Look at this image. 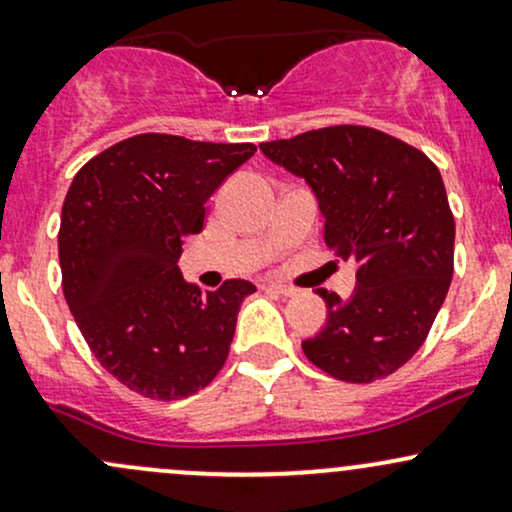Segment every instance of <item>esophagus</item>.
Listing matches in <instances>:
<instances>
[{
  "mask_svg": "<svg viewBox=\"0 0 512 512\" xmlns=\"http://www.w3.org/2000/svg\"><path fill=\"white\" fill-rule=\"evenodd\" d=\"M263 288L273 290V293H278V295H285V298H290V295L298 293V288H293V285H283V283H266Z\"/></svg>",
  "mask_w": 512,
  "mask_h": 512,
  "instance_id": "34e87169",
  "label": "esophagus"
}]
</instances>
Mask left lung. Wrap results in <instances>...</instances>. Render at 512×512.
<instances>
[{"instance_id": "obj_1", "label": "left lung", "mask_w": 512, "mask_h": 512, "mask_svg": "<svg viewBox=\"0 0 512 512\" xmlns=\"http://www.w3.org/2000/svg\"><path fill=\"white\" fill-rule=\"evenodd\" d=\"M261 151L305 178L324 244L359 266L349 300L317 290L327 324L302 351L339 381L390 376L425 342L452 283L454 217L437 166L405 141L354 124L266 141Z\"/></svg>"}]
</instances>
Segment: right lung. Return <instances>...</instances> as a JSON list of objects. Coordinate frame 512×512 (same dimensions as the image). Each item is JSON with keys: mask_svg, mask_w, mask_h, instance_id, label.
I'll list each match as a JSON object with an SVG mask.
<instances>
[{"mask_svg": "<svg viewBox=\"0 0 512 512\" xmlns=\"http://www.w3.org/2000/svg\"><path fill=\"white\" fill-rule=\"evenodd\" d=\"M256 153L139 134L109 146L73 178L60 217L63 293L92 354L126 388L188 398L224 366L249 280L202 293L178 268L202 232L207 200Z\"/></svg>", "mask_w": 512, "mask_h": 512, "instance_id": "add662e5", "label": "right lung"}]
</instances>
